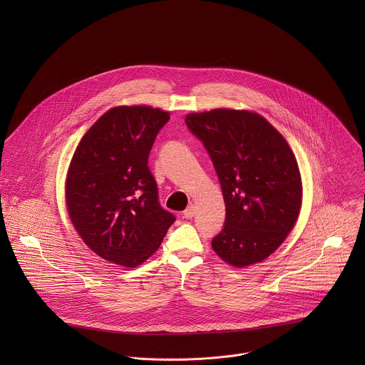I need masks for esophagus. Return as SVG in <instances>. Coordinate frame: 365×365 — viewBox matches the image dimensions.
Wrapping results in <instances>:
<instances>
[{"label": "esophagus", "mask_w": 365, "mask_h": 365, "mask_svg": "<svg viewBox=\"0 0 365 365\" xmlns=\"http://www.w3.org/2000/svg\"><path fill=\"white\" fill-rule=\"evenodd\" d=\"M195 212H197L195 207H194V205H190L188 208L184 210V213H182V215H184V217H185V219H192V217L195 216Z\"/></svg>", "instance_id": "esophagus-1"}]
</instances>
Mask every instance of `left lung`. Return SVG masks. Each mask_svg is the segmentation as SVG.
<instances>
[{
	"label": "left lung",
	"instance_id": "obj_1",
	"mask_svg": "<svg viewBox=\"0 0 365 365\" xmlns=\"http://www.w3.org/2000/svg\"><path fill=\"white\" fill-rule=\"evenodd\" d=\"M185 123L208 152L226 207L212 249L237 268L267 259L292 230L302 204L291 148L256 112L212 109L187 115Z\"/></svg>",
	"mask_w": 365,
	"mask_h": 365
}]
</instances>
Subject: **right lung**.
Segmentation results:
<instances>
[{
    "instance_id": "obj_1",
    "label": "right lung",
    "mask_w": 365,
    "mask_h": 365,
    "mask_svg": "<svg viewBox=\"0 0 365 365\" xmlns=\"http://www.w3.org/2000/svg\"><path fill=\"white\" fill-rule=\"evenodd\" d=\"M170 115L152 106H115L78 143L66 180L70 219L105 260L136 267L160 247L175 216L161 208L148 160Z\"/></svg>"
}]
</instances>
